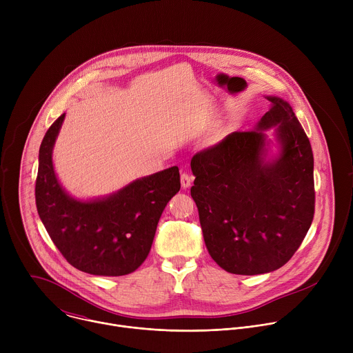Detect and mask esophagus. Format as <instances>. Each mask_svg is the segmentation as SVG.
<instances>
[{
  "mask_svg": "<svg viewBox=\"0 0 353 353\" xmlns=\"http://www.w3.org/2000/svg\"><path fill=\"white\" fill-rule=\"evenodd\" d=\"M191 181H192V177L187 172H183L181 173V187L188 188L191 185Z\"/></svg>",
  "mask_w": 353,
  "mask_h": 353,
  "instance_id": "esophagus-1",
  "label": "esophagus"
}]
</instances>
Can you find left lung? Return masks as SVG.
Listing matches in <instances>:
<instances>
[{"label":"left lung","mask_w":353,"mask_h":353,"mask_svg":"<svg viewBox=\"0 0 353 353\" xmlns=\"http://www.w3.org/2000/svg\"><path fill=\"white\" fill-rule=\"evenodd\" d=\"M267 99L271 109L254 130L232 132L191 159V196L208 253L221 268L237 275L285 265L314 216L310 141L286 100ZM272 126L280 152L267 160L265 131Z\"/></svg>","instance_id":"obj_1"}]
</instances>
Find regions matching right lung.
<instances>
[{"label":"right lung","instance_id":"right-lung-1","mask_svg":"<svg viewBox=\"0 0 353 353\" xmlns=\"http://www.w3.org/2000/svg\"><path fill=\"white\" fill-rule=\"evenodd\" d=\"M64 117L47 130L39 149V216L77 270L100 276L131 274L148 257L161 215L180 190L179 168L138 179L105 198L75 199L59 183L53 166V146Z\"/></svg>","mask_w":353,"mask_h":353}]
</instances>
